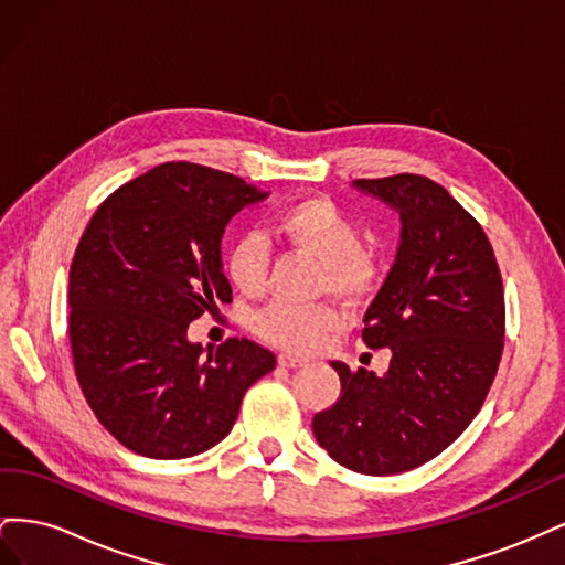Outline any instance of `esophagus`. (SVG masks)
<instances>
[{
  "label": "esophagus",
  "instance_id": "obj_1",
  "mask_svg": "<svg viewBox=\"0 0 565 565\" xmlns=\"http://www.w3.org/2000/svg\"><path fill=\"white\" fill-rule=\"evenodd\" d=\"M278 363L282 365V367H303V365H309V358H301V355H295V353H280L278 355Z\"/></svg>",
  "mask_w": 565,
  "mask_h": 565
}]
</instances>
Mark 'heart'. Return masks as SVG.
Returning <instances> with one entry per match:
<instances>
[{
	"label": "heart",
	"instance_id": "obj_1",
	"mask_svg": "<svg viewBox=\"0 0 565 565\" xmlns=\"http://www.w3.org/2000/svg\"><path fill=\"white\" fill-rule=\"evenodd\" d=\"M278 231L297 249L322 264V289L358 301L372 292L377 266L363 252V231L330 198H303L280 214ZM226 276L247 297L262 295L268 278V243L259 233L237 241L226 259ZM256 332L289 351H313L324 337L341 328L332 306H295L276 301L256 318Z\"/></svg>",
	"mask_w": 565,
	"mask_h": 565
}]
</instances>
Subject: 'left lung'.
<instances>
[{"label":"left lung","instance_id":"1","mask_svg":"<svg viewBox=\"0 0 565 565\" xmlns=\"http://www.w3.org/2000/svg\"><path fill=\"white\" fill-rule=\"evenodd\" d=\"M353 188L401 216L396 259L363 318V341L391 363L384 374L330 363L341 396L313 434L341 467L391 476L440 455L481 409L504 347V292L481 224L446 188L415 174Z\"/></svg>","mask_w":565,"mask_h":565}]
</instances>
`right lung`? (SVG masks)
I'll return each instance as SVG.
<instances>
[{"mask_svg":"<svg viewBox=\"0 0 565 565\" xmlns=\"http://www.w3.org/2000/svg\"><path fill=\"white\" fill-rule=\"evenodd\" d=\"M268 193L216 169L167 162L100 204L71 266V347L98 422L136 455L193 457L224 440L245 391L276 367L249 339H188L216 299L228 221Z\"/></svg>","mask_w":565,"mask_h":565,"instance_id":"right-lung-1","label":"right lung"}]
</instances>
